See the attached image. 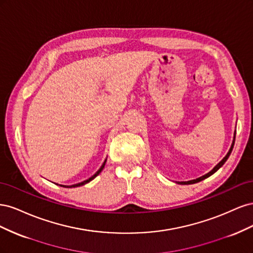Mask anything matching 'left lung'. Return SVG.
Segmentation results:
<instances>
[{"label":"left lung","instance_id":"left-lung-1","mask_svg":"<svg viewBox=\"0 0 253 253\" xmlns=\"http://www.w3.org/2000/svg\"><path fill=\"white\" fill-rule=\"evenodd\" d=\"M234 141H235V134H234V139H233V142H232V145H231V148H230V150H229V152L227 153V155L223 158V160H221V162H219L215 167L213 168V169L209 172V173H207L206 175H204V176H202V177H200V178H196V179H193V180H189V181H181V182H178V183H180V185H191V183H195V182H198V181H202V180H204L205 178H207V177H209V176H211L212 174H214L215 173L219 168L223 166L225 163H226V160L228 159V157L230 156V154H231V152H232V149H233V145H234Z\"/></svg>","mask_w":253,"mask_h":253}]
</instances>
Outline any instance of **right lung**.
Listing matches in <instances>:
<instances>
[{
    "label": "right lung",
    "instance_id": "obj_1",
    "mask_svg": "<svg viewBox=\"0 0 253 253\" xmlns=\"http://www.w3.org/2000/svg\"><path fill=\"white\" fill-rule=\"evenodd\" d=\"M105 162H106V159L104 160V163L102 164V166H101V168L100 169H99L93 176H91V177H89L88 179H86V180H84V181H82V182H79V183H76V185H73V186H61V187H66V188H75V187H80V186H83V185H85V183H87V182H89L90 180H93L96 176L100 173L102 170H103V168H104V166H105Z\"/></svg>",
    "mask_w": 253,
    "mask_h": 253
}]
</instances>
